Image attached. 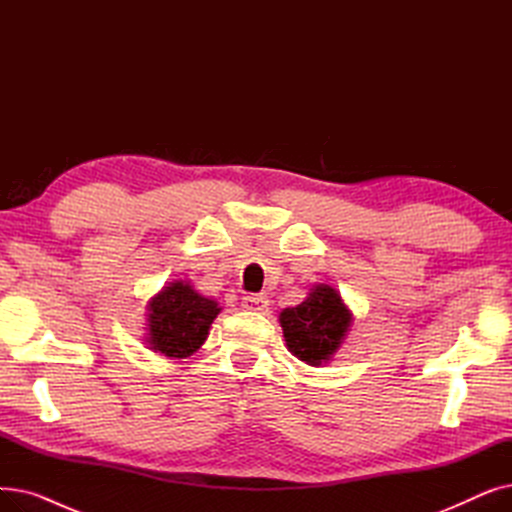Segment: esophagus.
<instances>
[{"mask_svg": "<svg viewBox=\"0 0 512 512\" xmlns=\"http://www.w3.org/2000/svg\"><path fill=\"white\" fill-rule=\"evenodd\" d=\"M267 307H270V301H267L265 294H247V297L242 299V309H247V311L265 313Z\"/></svg>", "mask_w": 512, "mask_h": 512, "instance_id": "1", "label": "esophagus"}]
</instances>
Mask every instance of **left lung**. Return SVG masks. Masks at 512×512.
<instances>
[{"label": "left lung", "instance_id": "obj_1", "mask_svg": "<svg viewBox=\"0 0 512 512\" xmlns=\"http://www.w3.org/2000/svg\"><path fill=\"white\" fill-rule=\"evenodd\" d=\"M351 321V309L344 305L340 292L328 284L313 286L301 305L280 313L288 351L313 367L334 357L351 328Z\"/></svg>", "mask_w": 512, "mask_h": 512}]
</instances>
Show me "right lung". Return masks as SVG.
Returning <instances> with one entry per match:
<instances>
[{"label":"right lung","instance_id":"right-lung-1","mask_svg":"<svg viewBox=\"0 0 512 512\" xmlns=\"http://www.w3.org/2000/svg\"><path fill=\"white\" fill-rule=\"evenodd\" d=\"M147 344L153 353L186 359L207 340L213 319L222 311L191 284L174 280L147 305Z\"/></svg>","mask_w":512,"mask_h":512}]
</instances>
